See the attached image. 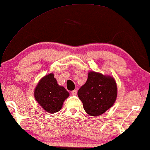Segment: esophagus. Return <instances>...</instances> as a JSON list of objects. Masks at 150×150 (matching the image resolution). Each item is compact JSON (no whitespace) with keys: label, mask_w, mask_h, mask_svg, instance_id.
I'll return each mask as SVG.
<instances>
[{"label":"esophagus","mask_w":150,"mask_h":150,"mask_svg":"<svg viewBox=\"0 0 150 150\" xmlns=\"http://www.w3.org/2000/svg\"><path fill=\"white\" fill-rule=\"evenodd\" d=\"M71 93H72L73 96H76L77 93V90H73V91H71Z\"/></svg>","instance_id":"obj_1"}]
</instances>
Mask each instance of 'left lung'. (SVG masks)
I'll return each mask as SVG.
<instances>
[{
  "label": "left lung",
  "mask_w": 150,
  "mask_h": 150,
  "mask_svg": "<svg viewBox=\"0 0 150 150\" xmlns=\"http://www.w3.org/2000/svg\"><path fill=\"white\" fill-rule=\"evenodd\" d=\"M117 89L115 79L109 76L91 71L77 95L85 111L91 116L100 115L115 103Z\"/></svg>",
  "instance_id": "left-lung-1"
}]
</instances>
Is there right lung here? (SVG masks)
<instances>
[{
  "instance_id": "add662e5",
  "label": "right lung",
  "mask_w": 150,
  "mask_h": 150,
  "mask_svg": "<svg viewBox=\"0 0 150 150\" xmlns=\"http://www.w3.org/2000/svg\"><path fill=\"white\" fill-rule=\"evenodd\" d=\"M69 96L63 87L59 86L53 73L40 80L35 90V97L45 111L57 112L62 108L63 101Z\"/></svg>"
}]
</instances>
